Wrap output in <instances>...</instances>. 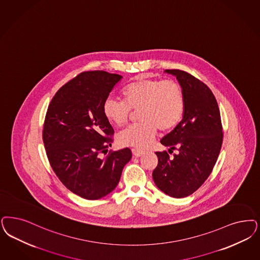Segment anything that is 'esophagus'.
Returning a JSON list of instances; mask_svg holds the SVG:
<instances>
[{
    "mask_svg": "<svg viewBox=\"0 0 260 260\" xmlns=\"http://www.w3.org/2000/svg\"><path fill=\"white\" fill-rule=\"evenodd\" d=\"M132 152L134 153V155H135V157H139V156H141V155L143 154V151H141V150H139V149H133Z\"/></svg>",
    "mask_w": 260,
    "mask_h": 260,
    "instance_id": "esophagus-1",
    "label": "esophagus"
}]
</instances>
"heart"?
<instances>
[{
    "label": "heart",
    "mask_w": 260,
    "mask_h": 260,
    "mask_svg": "<svg viewBox=\"0 0 260 260\" xmlns=\"http://www.w3.org/2000/svg\"><path fill=\"white\" fill-rule=\"evenodd\" d=\"M122 97L124 102L108 98L103 105L106 119L116 126L126 124L131 110L138 111L137 120L140 122L118 135V142L122 146L148 148L157 129L169 132L179 124L184 113L183 91L176 81L139 79L125 86Z\"/></svg>",
    "instance_id": "heart-1"
}]
</instances>
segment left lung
I'll use <instances>...</instances> for the list:
<instances>
[{
  "label": "left lung",
  "instance_id": "left-lung-1",
  "mask_svg": "<svg viewBox=\"0 0 260 260\" xmlns=\"http://www.w3.org/2000/svg\"><path fill=\"white\" fill-rule=\"evenodd\" d=\"M177 78L185 108L182 119L160 143L169 152H156L158 163L152 172L155 185L173 198L187 197L208 178L223 142L220 110L212 91L204 82L181 70H165Z\"/></svg>",
  "mask_w": 260,
  "mask_h": 260
}]
</instances>
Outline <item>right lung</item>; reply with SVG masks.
<instances>
[{
    "mask_svg": "<svg viewBox=\"0 0 260 260\" xmlns=\"http://www.w3.org/2000/svg\"><path fill=\"white\" fill-rule=\"evenodd\" d=\"M122 78L105 71L83 72L55 93L47 110L43 142L48 159L65 187L86 200L113 191L132 158L128 148L101 157L114 133L103 105Z\"/></svg>",
    "mask_w": 260,
    "mask_h": 260,
    "instance_id": "add662e5",
    "label": "right lung"
}]
</instances>
